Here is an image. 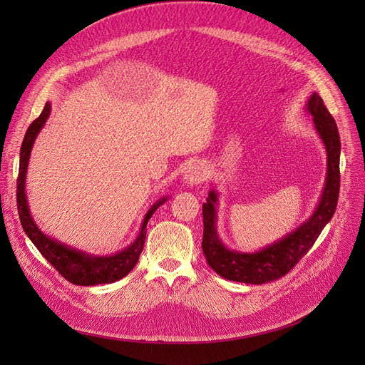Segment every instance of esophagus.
Instances as JSON below:
<instances>
[{
    "label": "esophagus",
    "mask_w": 365,
    "mask_h": 365,
    "mask_svg": "<svg viewBox=\"0 0 365 365\" xmlns=\"http://www.w3.org/2000/svg\"><path fill=\"white\" fill-rule=\"evenodd\" d=\"M205 179V167L200 163L189 165L183 175V182L187 186H195Z\"/></svg>",
    "instance_id": "1"
}]
</instances>
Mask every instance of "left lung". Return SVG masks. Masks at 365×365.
Segmentation results:
<instances>
[{
  "label": "left lung",
  "mask_w": 365,
  "mask_h": 365,
  "mask_svg": "<svg viewBox=\"0 0 365 365\" xmlns=\"http://www.w3.org/2000/svg\"><path fill=\"white\" fill-rule=\"evenodd\" d=\"M306 112L314 118V127L327 152V173L319 201L312 215L279 240L247 253L231 250L217 232L219 192L213 186L202 204V252L212 269L225 279L244 284H263L284 277L309 252L337 207L340 187V138L334 118L322 99L312 93Z\"/></svg>",
  "instance_id": "obj_1"
}]
</instances>
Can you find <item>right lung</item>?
Segmentation results:
<instances>
[{"instance_id":"add662e5","label":"right lung","mask_w":365,"mask_h":365,"mask_svg":"<svg viewBox=\"0 0 365 365\" xmlns=\"http://www.w3.org/2000/svg\"><path fill=\"white\" fill-rule=\"evenodd\" d=\"M51 112V103L47 102L40 117H38L26 130L24 143L21 148V164H19V178H17V210L19 219H21L22 227L28 238L34 242L46 260L51 263L54 269L63 278L75 285H98V284H110L127 277L133 267L136 266L139 256L143 250L146 238V225L157 208L163 205L168 197L160 198L153 202L146 212L139 234L130 245L124 247L121 252L113 255L99 256L80 250V248L71 247L65 242L57 241L56 238L44 234L31 215L29 204L26 200V173L31 158L32 146L38 133L46 125Z\"/></svg>"}]
</instances>
